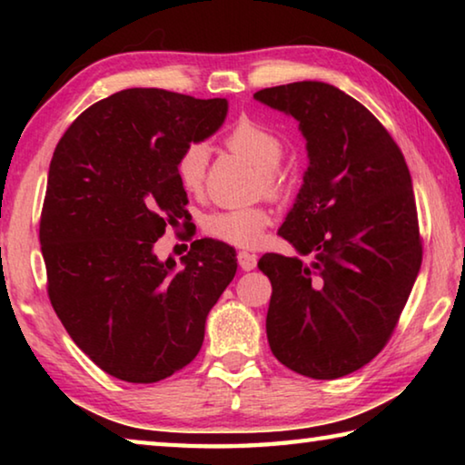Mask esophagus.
Returning a JSON list of instances; mask_svg holds the SVG:
<instances>
[{
	"label": "esophagus",
	"mask_w": 465,
	"mask_h": 465,
	"mask_svg": "<svg viewBox=\"0 0 465 465\" xmlns=\"http://www.w3.org/2000/svg\"><path fill=\"white\" fill-rule=\"evenodd\" d=\"M238 262L242 271H252L258 262V256L252 254V252H238Z\"/></svg>",
	"instance_id": "esophagus-1"
}]
</instances>
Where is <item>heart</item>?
<instances>
[{
	"label": "heart",
	"mask_w": 465,
	"mask_h": 465,
	"mask_svg": "<svg viewBox=\"0 0 465 465\" xmlns=\"http://www.w3.org/2000/svg\"><path fill=\"white\" fill-rule=\"evenodd\" d=\"M225 145L232 152L246 157L250 163L261 170L262 188L271 196H285L289 193V178L279 168V162L285 153L282 139L266 124L240 119L227 131ZM207 168V147L201 141H191L176 155L174 172L180 186L186 193H199ZM271 223V213L264 207L227 209L215 211L204 217L203 230L219 242L232 243L238 248H254L262 240L264 230Z\"/></svg>",
	"instance_id": "1"
}]
</instances>
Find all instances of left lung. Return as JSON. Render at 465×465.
<instances>
[{"mask_svg":"<svg viewBox=\"0 0 465 465\" xmlns=\"http://www.w3.org/2000/svg\"><path fill=\"white\" fill-rule=\"evenodd\" d=\"M254 98L295 116L310 155L279 230L302 256L258 262L272 285L266 336L291 371L336 380L388 344L420 271L411 172L390 131L334 85L295 82Z\"/></svg>","mask_w":465,"mask_h":465,"instance_id":"8db88e82","label":"left lung"}]
</instances>
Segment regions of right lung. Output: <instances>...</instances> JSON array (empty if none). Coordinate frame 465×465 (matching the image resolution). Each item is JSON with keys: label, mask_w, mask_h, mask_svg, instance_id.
I'll use <instances>...</instances> for the list:
<instances>
[{"label": "right lung", "mask_w": 465, "mask_h": 465, "mask_svg": "<svg viewBox=\"0 0 465 465\" xmlns=\"http://www.w3.org/2000/svg\"><path fill=\"white\" fill-rule=\"evenodd\" d=\"M225 113L223 98L131 88L85 108L54 147L38 230L46 293L74 342L116 380L153 383L191 363L238 269L215 240L193 242L183 269L153 254L188 213L176 155Z\"/></svg>", "instance_id": "right-lung-1"}]
</instances>
